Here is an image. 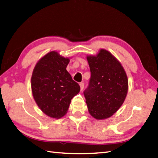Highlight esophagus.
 I'll list each match as a JSON object with an SVG mask.
<instances>
[{
    "label": "esophagus",
    "instance_id": "34e87169",
    "mask_svg": "<svg viewBox=\"0 0 158 158\" xmlns=\"http://www.w3.org/2000/svg\"><path fill=\"white\" fill-rule=\"evenodd\" d=\"M79 85L80 86V89H81V90H82L84 89V87H85V84H84L83 82H80L79 84Z\"/></svg>",
    "mask_w": 158,
    "mask_h": 158
}]
</instances>
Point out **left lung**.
Instances as JSON below:
<instances>
[{"instance_id":"left-lung-1","label":"left lung","mask_w":158,"mask_h":158,"mask_svg":"<svg viewBox=\"0 0 158 158\" xmlns=\"http://www.w3.org/2000/svg\"><path fill=\"white\" fill-rule=\"evenodd\" d=\"M86 58L91 76L84 95L89 111L97 120L108 118L118 110L127 97V73L120 63L105 49Z\"/></svg>"}]
</instances>
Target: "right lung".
<instances>
[{
    "label": "right lung",
    "mask_w": 158,
    "mask_h": 158,
    "mask_svg": "<svg viewBox=\"0 0 158 158\" xmlns=\"http://www.w3.org/2000/svg\"><path fill=\"white\" fill-rule=\"evenodd\" d=\"M69 62L57 52L45 55L36 64L31 78L34 99L44 113L60 118L67 113L72 98L80 87L66 70Z\"/></svg>",
    "instance_id": "1"
}]
</instances>
